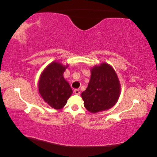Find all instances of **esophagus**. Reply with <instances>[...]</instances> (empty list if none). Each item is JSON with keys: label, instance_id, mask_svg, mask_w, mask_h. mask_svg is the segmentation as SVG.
Returning a JSON list of instances; mask_svg holds the SVG:
<instances>
[{"label": "esophagus", "instance_id": "1", "mask_svg": "<svg viewBox=\"0 0 157 157\" xmlns=\"http://www.w3.org/2000/svg\"><path fill=\"white\" fill-rule=\"evenodd\" d=\"M74 92H75V94H76V95H79L80 94V90H78V89H76V90H74Z\"/></svg>", "mask_w": 157, "mask_h": 157}]
</instances>
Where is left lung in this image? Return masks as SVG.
<instances>
[{"mask_svg": "<svg viewBox=\"0 0 157 157\" xmlns=\"http://www.w3.org/2000/svg\"><path fill=\"white\" fill-rule=\"evenodd\" d=\"M88 86L81 94L84 105L92 113L111 109L117 103L121 92L119 79L111 65L103 62L91 68Z\"/></svg>", "mask_w": 157, "mask_h": 157, "instance_id": "8db88e82", "label": "left lung"}]
</instances>
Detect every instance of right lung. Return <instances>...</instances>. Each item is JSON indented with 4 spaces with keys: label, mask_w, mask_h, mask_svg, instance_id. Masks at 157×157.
Returning <instances> with one entry per match:
<instances>
[{
    "label": "right lung",
    "mask_w": 157,
    "mask_h": 157,
    "mask_svg": "<svg viewBox=\"0 0 157 157\" xmlns=\"http://www.w3.org/2000/svg\"><path fill=\"white\" fill-rule=\"evenodd\" d=\"M69 64L63 65L54 61L42 71L38 81L40 97L51 107L56 110L62 109L73 94V90L63 77Z\"/></svg>",
    "instance_id": "add662e5"
}]
</instances>
